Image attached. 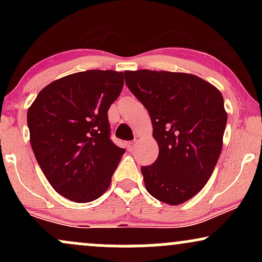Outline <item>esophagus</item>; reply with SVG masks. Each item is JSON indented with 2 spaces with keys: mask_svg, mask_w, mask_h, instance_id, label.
Returning <instances> with one entry per match:
<instances>
[{
  "mask_svg": "<svg viewBox=\"0 0 262 262\" xmlns=\"http://www.w3.org/2000/svg\"><path fill=\"white\" fill-rule=\"evenodd\" d=\"M135 145H137V141H129V143H127V148L129 151H133L135 149Z\"/></svg>",
  "mask_w": 262,
  "mask_h": 262,
  "instance_id": "esophagus-1",
  "label": "esophagus"
}]
</instances>
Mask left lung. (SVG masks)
<instances>
[{
    "mask_svg": "<svg viewBox=\"0 0 262 262\" xmlns=\"http://www.w3.org/2000/svg\"><path fill=\"white\" fill-rule=\"evenodd\" d=\"M125 83L148 110L159 156L141 167L146 191L177 206L204 187L223 148L227 111L222 93L192 74L124 71Z\"/></svg>",
    "mask_w": 262,
    "mask_h": 262,
    "instance_id": "left-lung-1",
    "label": "left lung"
}]
</instances>
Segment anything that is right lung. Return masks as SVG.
<instances>
[{"instance_id":"1","label":"right lung","mask_w":262,"mask_h":262,"mask_svg":"<svg viewBox=\"0 0 262 262\" xmlns=\"http://www.w3.org/2000/svg\"><path fill=\"white\" fill-rule=\"evenodd\" d=\"M124 75L87 70L53 81L27 113L29 141L52 187L86 203L110 187L124 149L110 139L108 110L118 98Z\"/></svg>"}]
</instances>
